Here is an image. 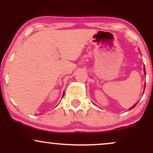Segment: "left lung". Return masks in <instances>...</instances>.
<instances>
[{
  "instance_id": "obj_1",
  "label": "left lung",
  "mask_w": 153,
  "mask_h": 153,
  "mask_svg": "<svg viewBox=\"0 0 153 153\" xmlns=\"http://www.w3.org/2000/svg\"><path fill=\"white\" fill-rule=\"evenodd\" d=\"M144 71H145V68H144ZM136 105H137V103H136V104H135V105H134V106H132V107H131V108H130V110L131 109V108H134V107L135 106H136Z\"/></svg>"
}]
</instances>
